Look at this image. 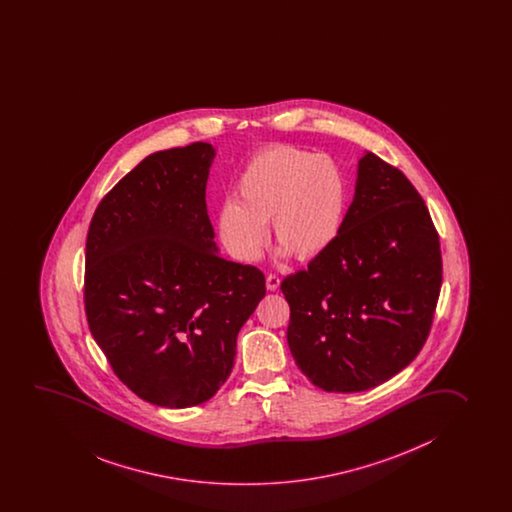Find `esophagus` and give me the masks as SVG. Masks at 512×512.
Instances as JSON below:
<instances>
[{"mask_svg":"<svg viewBox=\"0 0 512 512\" xmlns=\"http://www.w3.org/2000/svg\"><path fill=\"white\" fill-rule=\"evenodd\" d=\"M267 290H276L280 287V278L276 275H269L266 278Z\"/></svg>","mask_w":512,"mask_h":512,"instance_id":"34e87169","label":"esophagus"}]
</instances>
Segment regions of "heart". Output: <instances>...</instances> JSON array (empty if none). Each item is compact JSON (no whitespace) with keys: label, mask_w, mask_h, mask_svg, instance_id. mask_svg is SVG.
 Returning <instances> with one entry per match:
<instances>
[{"label":"heart","mask_w":512,"mask_h":512,"mask_svg":"<svg viewBox=\"0 0 512 512\" xmlns=\"http://www.w3.org/2000/svg\"><path fill=\"white\" fill-rule=\"evenodd\" d=\"M236 200L218 213V232L234 259L255 262L271 222L283 252L319 257L340 234L349 202V181L338 160L294 146L262 151L237 181Z\"/></svg>","instance_id":"b5f03b06"}]
</instances>
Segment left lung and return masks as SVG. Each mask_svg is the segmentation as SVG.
Masks as SVG:
<instances>
[{"label":"left lung","instance_id":"1","mask_svg":"<svg viewBox=\"0 0 512 512\" xmlns=\"http://www.w3.org/2000/svg\"><path fill=\"white\" fill-rule=\"evenodd\" d=\"M440 287V241L423 197L366 153L333 245L282 282L297 368L327 393L380 386L423 349Z\"/></svg>","mask_w":512,"mask_h":512}]
</instances>
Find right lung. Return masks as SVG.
I'll list each match as a JSON object with an SVG mask.
<instances>
[{
  "instance_id": "add662e5",
  "label": "right lung",
  "mask_w": 512,
  "mask_h": 512,
  "mask_svg": "<svg viewBox=\"0 0 512 512\" xmlns=\"http://www.w3.org/2000/svg\"><path fill=\"white\" fill-rule=\"evenodd\" d=\"M215 155L193 142L146 156L89 223V331L119 380L158 407L215 396L239 329L266 296L262 271L218 255L206 208Z\"/></svg>"
}]
</instances>
